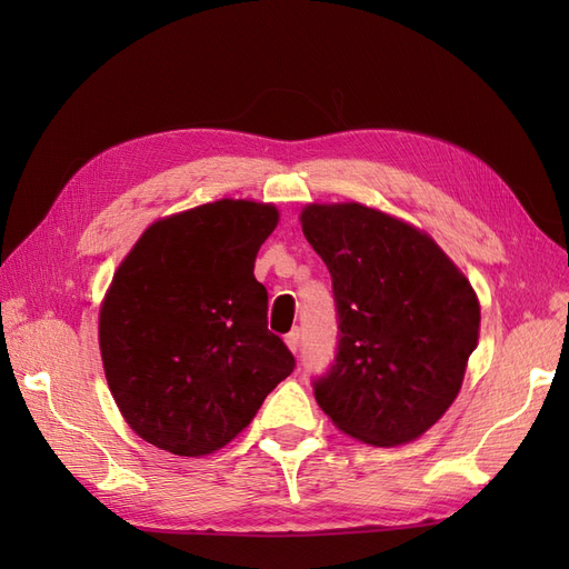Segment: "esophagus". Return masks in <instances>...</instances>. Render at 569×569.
Returning a JSON list of instances; mask_svg holds the SVG:
<instances>
[{"instance_id":"obj_1","label":"esophagus","mask_w":569,"mask_h":569,"mask_svg":"<svg viewBox=\"0 0 569 569\" xmlns=\"http://www.w3.org/2000/svg\"><path fill=\"white\" fill-rule=\"evenodd\" d=\"M284 341H287V347L291 349V353H297L299 347H301V330H291V332L284 337Z\"/></svg>"}]
</instances>
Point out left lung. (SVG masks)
I'll use <instances>...</instances> for the list:
<instances>
[{
  "instance_id": "obj_1",
  "label": "left lung",
  "mask_w": 569,
  "mask_h": 569,
  "mask_svg": "<svg viewBox=\"0 0 569 569\" xmlns=\"http://www.w3.org/2000/svg\"><path fill=\"white\" fill-rule=\"evenodd\" d=\"M332 278L339 341L313 380L318 406L360 441L418 439L460 391L477 349L479 301L432 239L360 203L301 211Z\"/></svg>"
}]
</instances>
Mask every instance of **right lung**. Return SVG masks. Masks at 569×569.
Here are the masks:
<instances>
[{
  "instance_id": "right-lung-1",
  "label": "right lung",
  "mask_w": 569,
  "mask_h": 569,
  "mask_svg": "<svg viewBox=\"0 0 569 569\" xmlns=\"http://www.w3.org/2000/svg\"><path fill=\"white\" fill-rule=\"evenodd\" d=\"M274 226L270 203H203L153 222L116 270L99 313L101 360L126 422L157 449H222L295 370L253 278Z\"/></svg>"
}]
</instances>
